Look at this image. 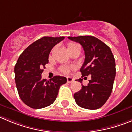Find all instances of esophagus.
<instances>
[{
  "label": "esophagus",
  "instance_id": "1",
  "mask_svg": "<svg viewBox=\"0 0 132 132\" xmlns=\"http://www.w3.org/2000/svg\"><path fill=\"white\" fill-rule=\"evenodd\" d=\"M73 78H72V77H67V82L68 83H72V82H73Z\"/></svg>",
  "mask_w": 132,
  "mask_h": 132
}]
</instances>
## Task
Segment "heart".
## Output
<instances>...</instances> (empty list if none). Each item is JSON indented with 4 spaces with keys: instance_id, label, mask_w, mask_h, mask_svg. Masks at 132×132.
I'll use <instances>...</instances> for the list:
<instances>
[{
    "instance_id": "obj_1",
    "label": "heart",
    "mask_w": 132,
    "mask_h": 132,
    "mask_svg": "<svg viewBox=\"0 0 132 132\" xmlns=\"http://www.w3.org/2000/svg\"><path fill=\"white\" fill-rule=\"evenodd\" d=\"M76 46H78L77 44H73V43H70L68 45V49H72V48L75 47ZM74 66H71V67H63L62 68V72L64 73H68L69 72H70V70H74Z\"/></svg>"
}]
</instances>
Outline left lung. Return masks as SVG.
Listing matches in <instances>:
<instances>
[{"mask_svg": "<svg viewBox=\"0 0 132 132\" xmlns=\"http://www.w3.org/2000/svg\"><path fill=\"white\" fill-rule=\"evenodd\" d=\"M79 43L85 51L84 63L80 72L82 77L91 75L87 86L75 93L73 97L81 108L97 109L104 105L111 94L116 75L115 60L110 48L97 38L92 36L68 37ZM83 79L77 81L82 83Z\"/></svg>", "mask_w": 132, "mask_h": 132, "instance_id": "obj_1", "label": "left lung"}]
</instances>
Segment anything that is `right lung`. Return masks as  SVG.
<instances>
[{"label": "right lung", "mask_w": 132, "mask_h": 132, "mask_svg": "<svg viewBox=\"0 0 132 132\" xmlns=\"http://www.w3.org/2000/svg\"><path fill=\"white\" fill-rule=\"evenodd\" d=\"M64 37L44 36L30 44L18 59L14 68L15 81L19 97L26 105L41 109L52 104L59 88L67 79L56 76L47 80L42 79L49 55L55 45Z\"/></svg>", "instance_id": "1"}]
</instances>
